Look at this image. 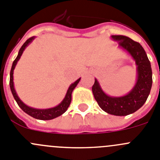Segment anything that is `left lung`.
<instances>
[{"label":"left lung","mask_w":160,"mask_h":160,"mask_svg":"<svg viewBox=\"0 0 160 160\" xmlns=\"http://www.w3.org/2000/svg\"><path fill=\"white\" fill-rule=\"evenodd\" d=\"M111 39L118 43V47L132 58L136 65L137 78L132 89L122 96H110L94 79L92 92L98 104L103 111L114 116H124L134 113L145 104L152 84L151 63L145 51L139 43L122 35H112Z\"/></svg>","instance_id":"obj_1"}]
</instances>
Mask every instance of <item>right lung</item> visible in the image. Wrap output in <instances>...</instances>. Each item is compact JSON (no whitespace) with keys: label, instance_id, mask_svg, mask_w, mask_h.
<instances>
[{"label":"right lung","instance_id":"add662e5","mask_svg":"<svg viewBox=\"0 0 160 160\" xmlns=\"http://www.w3.org/2000/svg\"><path fill=\"white\" fill-rule=\"evenodd\" d=\"M36 38V37H32L30 38H29L26 42L23 44V45L22 46L21 48L19 49V52H18V55H17L16 58L15 59V61L12 63V69H11L10 72V88L11 91L12 93V95H13L14 98L16 101L17 104L18 105V106L26 113V114L29 115L32 117L35 118L37 119H41V120H50V119H55V118L58 117V116L62 115L67 110V108H69V105H70L71 100H72V93L73 91V90L75 89L76 87L77 86V84L80 82V79L79 78L78 80H76L74 83H71L69 85V88H68L67 91H66V94L65 95V98H63V100L58 104V105L55 107H52V108H32V107L29 106V105H26L21 99L19 98L18 95L17 94L16 91L15 89V86H14V78H13V73H14V69H15V66H16L17 62H18V60L21 58L23 52L25 51V49L26 48L28 45L29 44L32 43V41H33L34 39Z\"/></svg>","mask_w":160,"mask_h":160}]
</instances>
